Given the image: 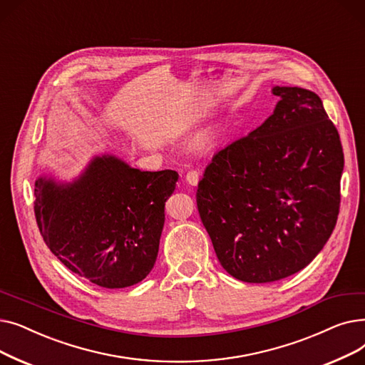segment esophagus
I'll return each mask as SVG.
<instances>
[{
    "mask_svg": "<svg viewBox=\"0 0 365 365\" xmlns=\"http://www.w3.org/2000/svg\"><path fill=\"white\" fill-rule=\"evenodd\" d=\"M185 180H187V182H188L190 185H197V182H199V180H200L199 172H197V170H188L187 175H185Z\"/></svg>",
    "mask_w": 365,
    "mask_h": 365,
    "instance_id": "1",
    "label": "esophagus"
}]
</instances>
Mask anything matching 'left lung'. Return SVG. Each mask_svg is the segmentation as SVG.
<instances>
[{
    "instance_id": "1",
    "label": "left lung",
    "mask_w": 365,
    "mask_h": 365,
    "mask_svg": "<svg viewBox=\"0 0 365 365\" xmlns=\"http://www.w3.org/2000/svg\"><path fill=\"white\" fill-rule=\"evenodd\" d=\"M273 93V114L214 155L196 195L221 266L251 284L304 269L340 210L343 150L322 101L302 88Z\"/></svg>"
}]
</instances>
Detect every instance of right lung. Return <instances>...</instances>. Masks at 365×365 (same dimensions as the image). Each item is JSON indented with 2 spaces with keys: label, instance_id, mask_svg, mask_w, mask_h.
Masks as SVG:
<instances>
[{
  "label": "right lung",
  "instance_id": "obj_1",
  "mask_svg": "<svg viewBox=\"0 0 365 365\" xmlns=\"http://www.w3.org/2000/svg\"><path fill=\"white\" fill-rule=\"evenodd\" d=\"M177 181L175 170H140L102 155L73 184L38 178L34 212L46 245L69 270L102 288H125L155 263Z\"/></svg>",
  "mask_w": 365,
  "mask_h": 365
}]
</instances>
